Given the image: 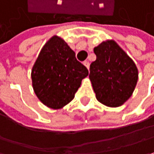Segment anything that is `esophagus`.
Returning <instances> with one entry per match:
<instances>
[{"instance_id": "34e87169", "label": "esophagus", "mask_w": 154, "mask_h": 154, "mask_svg": "<svg viewBox=\"0 0 154 154\" xmlns=\"http://www.w3.org/2000/svg\"><path fill=\"white\" fill-rule=\"evenodd\" d=\"M83 64H84V65L85 66L86 68L89 69V67H90V63H89V62H88L87 60H85V62L83 63Z\"/></svg>"}]
</instances>
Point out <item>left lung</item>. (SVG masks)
I'll list each match as a JSON object with an SVG mask.
<instances>
[{"instance_id":"obj_1","label":"left lung","mask_w":154,"mask_h":154,"mask_svg":"<svg viewBox=\"0 0 154 154\" xmlns=\"http://www.w3.org/2000/svg\"><path fill=\"white\" fill-rule=\"evenodd\" d=\"M97 59L90 66L91 80L97 99L106 106L119 107L132 95L139 71L132 59L114 40L94 48Z\"/></svg>"}]
</instances>
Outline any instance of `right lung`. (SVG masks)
I'll return each instance as SVG.
<instances>
[{
	"instance_id": "obj_1",
	"label": "right lung",
	"mask_w": 154,
	"mask_h": 154,
	"mask_svg": "<svg viewBox=\"0 0 154 154\" xmlns=\"http://www.w3.org/2000/svg\"><path fill=\"white\" fill-rule=\"evenodd\" d=\"M88 73L65 41L54 35L43 45L33 65L32 86L42 104L57 110L74 98Z\"/></svg>"
}]
</instances>
